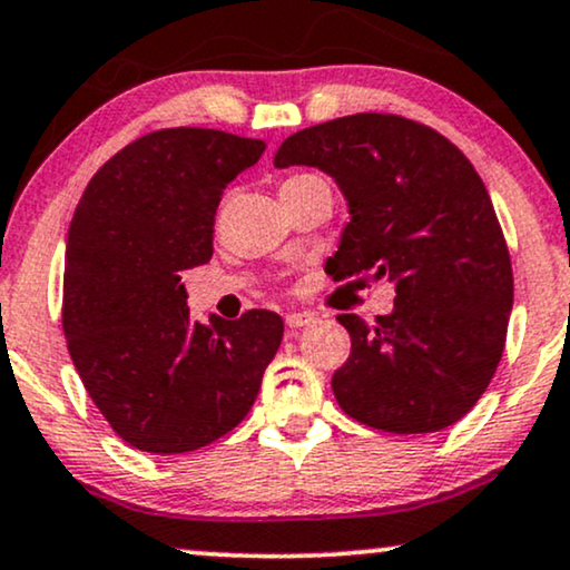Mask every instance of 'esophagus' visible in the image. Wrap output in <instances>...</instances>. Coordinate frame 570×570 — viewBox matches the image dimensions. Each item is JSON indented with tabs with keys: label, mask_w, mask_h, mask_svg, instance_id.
I'll return each instance as SVG.
<instances>
[{
	"label": "esophagus",
	"mask_w": 570,
	"mask_h": 570,
	"mask_svg": "<svg viewBox=\"0 0 570 570\" xmlns=\"http://www.w3.org/2000/svg\"><path fill=\"white\" fill-rule=\"evenodd\" d=\"M312 322H317V314L312 312H298V314H287L285 317V325L291 330H301L306 325H312Z\"/></svg>",
	"instance_id": "34e87169"
}]
</instances>
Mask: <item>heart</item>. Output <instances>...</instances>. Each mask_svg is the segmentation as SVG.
<instances>
[{
  "label": "heart",
  "instance_id": "b5f03b06",
  "mask_svg": "<svg viewBox=\"0 0 570 570\" xmlns=\"http://www.w3.org/2000/svg\"><path fill=\"white\" fill-rule=\"evenodd\" d=\"M306 179H314V177H312V174H296V177H287L285 185H296V181H306Z\"/></svg>",
  "mask_w": 570,
  "mask_h": 570
}]
</instances>
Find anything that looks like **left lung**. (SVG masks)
<instances>
[{
	"mask_svg": "<svg viewBox=\"0 0 570 570\" xmlns=\"http://www.w3.org/2000/svg\"><path fill=\"white\" fill-rule=\"evenodd\" d=\"M274 166L335 179L351 222L325 269L389 277L393 312L338 314L351 354L333 375L341 410L389 433H433L473 410L502 360L512 266L494 206L470 160L402 116L356 114L308 126Z\"/></svg>",
	"mask_w": 570,
	"mask_h": 570,
	"instance_id": "obj_1",
	"label": "left lung"
}]
</instances>
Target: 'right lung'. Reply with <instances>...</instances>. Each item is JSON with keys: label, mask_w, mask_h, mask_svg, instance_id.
Masks as SVG:
<instances>
[{"label": "right lung", "mask_w": 570, "mask_h": 570, "mask_svg": "<svg viewBox=\"0 0 570 570\" xmlns=\"http://www.w3.org/2000/svg\"><path fill=\"white\" fill-rule=\"evenodd\" d=\"M262 139L216 129L139 137L83 189L66 245L62 333L102 417L126 444L185 454L229 433L256 402L283 320L187 308L181 272L214 253V216Z\"/></svg>", "instance_id": "obj_1"}]
</instances>
